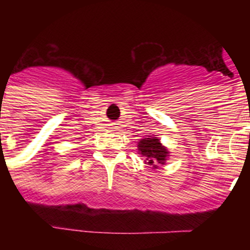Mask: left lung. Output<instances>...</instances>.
<instances>
[{"instance_id": "1", "label": "left lung", "mask_w": 250, "mask_h": 250, "mask_svg": "<svg viewBox=\"0 0 250 250\" xmlns=\"http://www.w3.org/2000/svg\"><path fill=\"white\" fill-rule=\"evenodd\" d=\"M139 151L147 160V164L156 167L158 164H165L167 158V150L160 144L159 139L146 138L139 141Z\"/></svg>"}]
</instances>
